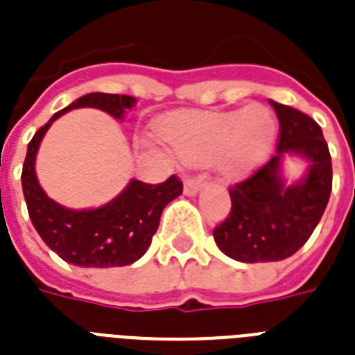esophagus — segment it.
Listing matches in <instances>:
<instances>
[{"mask_svg": "<svg viewBox=\"0 0 355 355\" xmlns=\"http://www.w3.org/2000/svg\"><path fill=\"white\" fill-rule=\"evenodd\" d=\"M205 182V178L202 177H188L184 180V193L186 195H197V191L200 189Z\"/></svg>", "mask_w": 355, "mask_h": 355, "instance_id": "1", "label": "esophagus"}]
</instances>
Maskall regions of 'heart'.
<instances>
[{"label":"heart","mask_w":355,"mask_h":355,"mask_svg":"<svg viewBox=\"0 0 355 355\" xmlns=\"http://www.w3.org/2000/svg\"><path fill=\"white\" fill-rule=\"evenodd\" d=\"M276 130L269 108L254 105L234 112H178L164 123L162 136L186 164L217 162L223 175L237 178L252 173L265 160Z\"/></svg>","instance_id":"obj_1"}]
</instances>
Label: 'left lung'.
<instances>
[{"label":"left lung","instance_id":"obj_1","mask_svg":"<svg viewBox=\"0 0 355 355\" xmlns=\"http://www.w3.org/2000/svg\"><path fill=\"white\" fill-rule=\"evenodd\" d=\"M270 105L280 121L276 155L247 180L230 186V214L214 228L217 247L245 263L293 256L313 234L331 193V156L319 125L297 108ZM284 154L310 162L306 177L291 187L281 178Z\"/></svg>","mask_w":355,"mask_h":355}]
</instances>
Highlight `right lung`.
<instances>
[{
  "mask_svg": "<svg viewBox=\"0 0 355 355\" xmlns=\"http://www.w3.org/2000/svg\"><path fill=\"white\" fill-rule=\"evenodd\" d=\"M134 103L136 99L130 96L86 94L55 114L29 141L21 169L27 211L44 243L71 265L105 269L134 263L149 248L164 208L182 193V182L175 175L162 184L130 180L116 199L101 208L69 210L49 199L40 188L35 171L36 153L55 119L80 107L99 108L116 119H123L125 110L132 108Z\"/></svg>",
  "mask_w": 355,
  "mask_h": 355,
  "instance_id": "right-lung-1",
  "label": "right lung"
}]
</instances>
